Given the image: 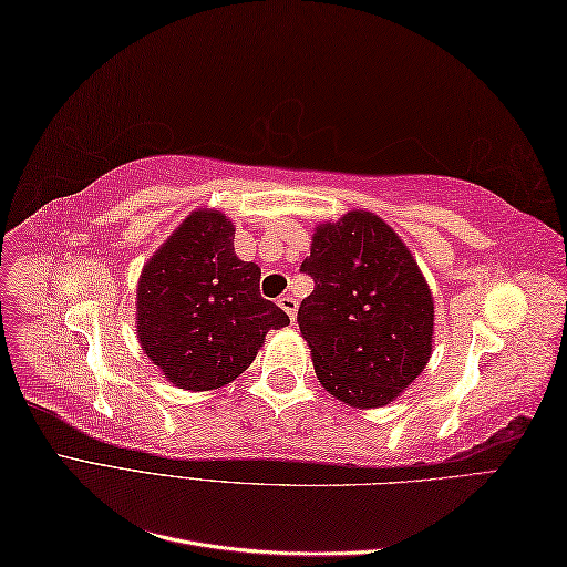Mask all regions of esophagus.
Here are the masks:
<instances>
[{
	"label": "esophagus",
	"instance_id": "obj_1",
	"mask_svg": "<svg viewBox=\"0 0 567 567\" xmlns=\"http://www.w3.org/2000/svg\"><path fill=\"white\" fill-rule=\"evenodd\" d=\"M279 307L290 317V321H296V315H298V302H296V298H290V296L279 298Z\"/></svg>",
	"mask_w": 567,
	"mask_h": 567
}]
</instances>
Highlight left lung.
<instances>
[{"label": "left lung", "mask_w": 567, "mask_h": 567, "mask_svg": "<svg viewBox=\"0 0 567 567\" xmlns=\"http://www.w3.org/2000/svg\"><path fill=\"white\" fill-rule=\"evenodd\" d=\"M300 271L315 290L298 310L319 383L350 406L400 398L433 354L431 288L385 221L350 210L319 225Z\"/></svg>", "instance_id": "left-lung-1"}]
</instances>
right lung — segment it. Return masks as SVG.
<instances>
[{
  "label": "right lung",
  "mask_w": 567,
  "mask_h": 567,
  "mask_svg": "<svg viewBox=\"0 0 567 567\" xmlns=\"http://www.w3.org/2000/svg\"><path fill=\"white\" fill-rule=\"evenodd\" d=\"M234 221L196 210L144 265L136 338L169 383L215 390L241 375L288 315L260 296V267L238 260Z\"/></svg>",
  "instance_id": "1"
}]
</instances>
